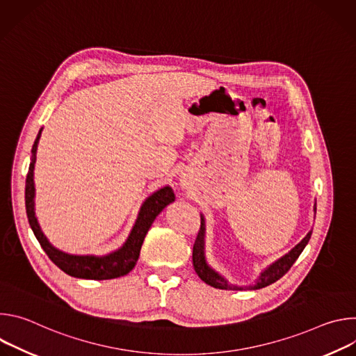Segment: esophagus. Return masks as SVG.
I'll list each match as a JSON object with an SVG mask.
<instances>
[{"mask_svg": "<svg viewBox=\"0 0 356 356\" xmlns=\"http://www.w3.org/2000/svg\"><path fill=\"white\" fill-rule=\"evenodd\" d=\"M183 186H186V184H183Z\"/></svg>", "mask_w": 356, "mask_h": 356, "instance_id": "obj_1", "label": "esophagus"}]
</instances>
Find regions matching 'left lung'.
Masks as SVG:
<instances>
[{"mask_svg": "<svg viewBox=\"0 0 356 356\" xmlns=\"http://www.w3.org/2000/svg\"><path fill=\"white\" fill-rule=\"evenodd\" d=\"M314 218H316V201H314ZM201 217V225H200V231L198 235L195 238L194 246H193V266L195 273L198 275V277L216 287V289H221V290H258V289H264L272 283H275L276 280H279L280 277H283L289 269L293 266V264L297 261V258L300 257V253L302 252V249L306 248V245L310 241L312 232L309 231V234L304 236L293 249H290L286 255H283L282 258H279L277 261H275L273 264H270L265 270L261 272V275L258 276V279L255 280V283L248 284V286H238L234 284L231 282H228V279L225 276H222L220 272H217L216 269H213L209 262H207V257H206V218L202 214H200Z\"/></svg>", "mask_w": 356, "mask_h": 356, "instance_id": "obj_1", "label": "left lung"}]
</instances>
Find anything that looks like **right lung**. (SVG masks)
Here are the masks:
<instances>
[{"label":"right lung","instance_id":"1","mask_svg":"<svg viewBox=\"0 0 356 356\" xmlns=\"http://www.w3.org/2000/svg\"><path fill=\"white\" fill-rule=\"evenodd\" d=\"M42 129H39L38 136L32 146V156L29 163V170L26 176L25 184V207L29 225L39 241L42 249L46 252L49 259L52 261L59 269H62L69 276L77 279H88V280H108L128 275L136 265V261L140 253V246L143 239L154 224L155 218L163 211L166 206L175 201L176 195L170 186H165L155 193H152L139 209L136 221L127 238V241L107 255H73V253L63 252L49 242L46 235L43 234L39 221L35 214V181H33V170L36 163V150L38 143L42 135Z\"/></svg>","mask_w":356,"mask_h":356}]
</instances>
